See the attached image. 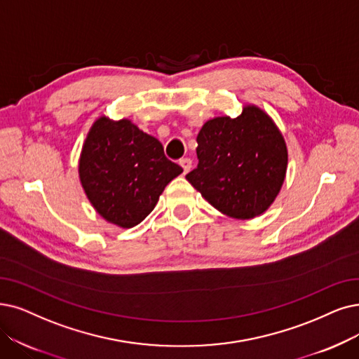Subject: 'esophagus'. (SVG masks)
<instances>
[{
  "label": "esophagus",
  "instance_id": "esophagus-1",
  "mask_svg": "<svg viewBox=\"0 0 359 359\" xmlns=\"http://www.w3.org/2000/svg\"><path fill=\"white\" fill-rule=\"evenodd\" d=\"M180 165H181L182 169H184V174H187V172L191 169L193 162H191V159H189V157H184V159L180 161Z\"/></svg>",
  "mask_w": 359,
  "mask_h": 359
}]
</instances>
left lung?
Listing matches in <instances>:
<instances>
[{
  "label": "left lung",
  "mask_w": 359,
  "mask_h": 359,
  "mask_svg": "<svg viewBox=\"0 0 359 359\" xmlns=\"http://www.w3.org/2000/svg\"><path fill=\"white\" fill-rule=\"evenodd\" d=\"M197 168L185 178L226 217L250 219L274 202L287 149L266 113L246 106L238 118L208 121L197 135Z\"/></svg>",
  "instance_id": "8db88e82"
}]
</instances>
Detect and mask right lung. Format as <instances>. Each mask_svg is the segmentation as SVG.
Masks as SVG:
<instances>
[{
    "label": "right lung",
    "mask_w": 359,
    "mask_h": 359,
    "mask_svg": "<svg viewBox=\"0 0 359 359\" xmlns=\"http://www.w3.org/2000/svg\"><path fill=\"white\" fill-rule=\"evenodd\" d=\"M182 168L165 156L162 142L128 119L100 118L79 161L82 187L102 217L122 228L140 224Z\"/></svg>",
    "instance_id": "add662e5"
}]
</instances>
